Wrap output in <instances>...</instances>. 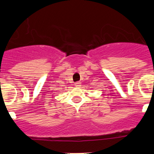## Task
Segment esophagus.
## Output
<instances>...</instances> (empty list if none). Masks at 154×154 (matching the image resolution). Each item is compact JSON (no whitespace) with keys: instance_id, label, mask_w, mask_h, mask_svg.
Returning <instances> with one entry per match:
<instances>
[{"instance_id":"obj_1","label":"esophagus","mask_w":154,"mask_h":154,"mask_svg":"<svg viewBox=\"0 0 154 154\" xmlns=\"http://www.w3.org/2000/svg\"><path fill=\"white\" fill-rule=\"evenodd\" d=\"M74 86L77 87V88H79V87H80V86H81V83H80V82H77V83H75Z\"/></svg>"}]
</instances>
